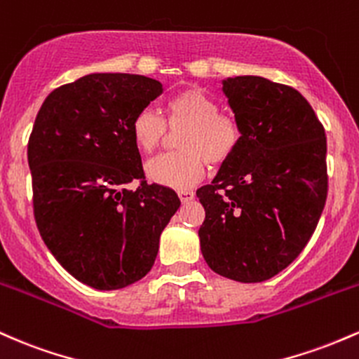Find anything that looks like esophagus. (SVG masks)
Returning a JSON list of instances; mask_svg holds the SVG:
<instances>
[{
    "mask_svg": "<svg viewBox=\"0 0 359 359\" xmlns=\"http://www.w3.org/2000/svg\"><path fill=\"white\" fill-rule=\"evenodd\" d=\"M178 195L183 203H188V201H191L193 198H195V191H191V190H180Z\"/></svg>",
    "mask_w": 359,
    "mask_h": 359,
    "instance_id": "obj_1",
    "label": "esophagus"
}]
</instances>
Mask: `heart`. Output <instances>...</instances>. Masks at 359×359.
<instances>
[{
    "label": "heart",
    "instance_id": "1",
    "mask_svg": "<svg viewBox=\"0 0 359 359\" xmlns=\"http://www.w3.org/2000/svg\"><path fill=\"white\" fill-rule=\"evenodd\" d=\"M166 120L152 108L134 116L132 135L144 152L156 151L168 135V127L178 134L180 151L161 154L147 163L149 180L163 187H191L203 178L208 163L222 166L241 146L243 132L232 115L220 114L219 103L201 88H187L166 103Z\"/></svg>",
    "mask_w": 359,
    "mask_h": 359
}]
</instances>
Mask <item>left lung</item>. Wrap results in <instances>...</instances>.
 <instances>
[{
	"instance_id": "obj_1",
	"label": "left lung",
	"mask_w": 359,
	"mask_h": 359,
	"mask_svg": "<svg viewBox=\"0 0 359 359\" xmlns=\"http://www.w3.org/2000/svg\"><path fill=\"white\" fill-rule=\"evenodd\" d=\"M243 139L210 184L198 236L220 276L259 283L283 271L312 237L327 198L324 126L295 88L259 76L224 81Z\"/></svg>"
}]
</instances>
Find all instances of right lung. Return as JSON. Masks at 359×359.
<instances>
[{"mask_svg": "<svg viewBox=\"0 0 359 359\" xmlns=\"http://www.w3.org/2000/svg\"><path fill=\"white\" fill-rule=\"evenodd\" d=\"M163 84L139 74H88L40 107L28 166L39 232L60 266L96 290H118L151 271L159 236L181 201L147 184L132 135ZM140 181L135 191L125 184Z\"/></svg>", "mask_w": 359, "mask_h": 359, "instance_id": "add662e5", "label": "right lung"}]
</instances>
